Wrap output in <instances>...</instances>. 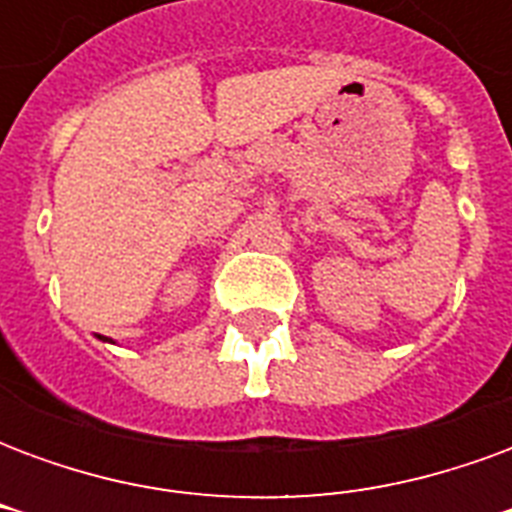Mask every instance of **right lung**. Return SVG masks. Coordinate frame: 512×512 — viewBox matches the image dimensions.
I'll list each match as a JSON object with an SVG mask.
<instances>
[{
    "label": "right lung",
    "instance_id": "1",
    "mask_svg": "<svg viewBox=\"0 0 512 512\" xmlns=\"http://www.w3.org/2000/svg\"><path fill=\"white\" fill-rule=\"evenodd\" d=\"M101 340H104V337H101Z\"/></svg>",
    "mask_w": 512,
    "mask_h": 512
}]
</instances>
